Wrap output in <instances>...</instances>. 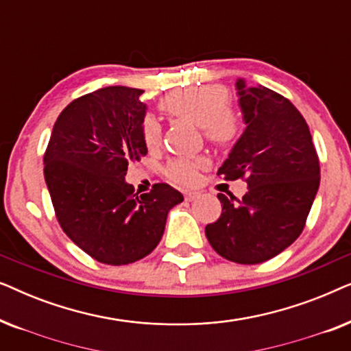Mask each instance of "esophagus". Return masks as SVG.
<instances>
[{"label": "esophagus", "instance_id": "obj_1", "mask_svg": "<svg viewBox=\"0 0 351 351\" xmlns=\"http://www.w3.org/2000/svg\"><path fill=\"white\" fill-rule=\"evenodd\" d=\"M196 198H199L198 191H186V193H185V199L186 201H195Z\"/></svg>", "mask_w": 351, "mask_h": 351}]
</instances>
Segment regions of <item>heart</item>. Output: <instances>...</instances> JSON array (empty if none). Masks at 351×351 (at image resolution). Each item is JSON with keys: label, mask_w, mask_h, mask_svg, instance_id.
<instances>
[{"label": "heart", "mask_w": 351, "mask_h": 351, "mask_svg": "<svg viewBox=\"0 0 351 351\" xmlns=\"http://www.w3.org/2000/svg\"><path fill=\"white\" fill-rule=\"evenodd\" d=\"M228 107V94L220 86H195L167 95L162 108L172 117L203 128L204 136L219 147H230L239 136V119ZM142 138L147 148H156L161 141V124L148 114L142 123ZM204 160H174L167 166L171 179L193 184Z\"/></svg>", "instance_id": "obj_1"}]
</instances>
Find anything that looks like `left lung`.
<instances>
[{
  "instance_id": "left-lung-1",
  "label": "left lung",
  "mask_w": 351,
  "mask_h": 351,
  "mask_svg": "<svg viewBox=\"0 0 351 351\" xmlns=\"http://www.w3.org/2000/svg\"><path fill=\"white\" fill-rule=\"evenodd\" d=\"M244 131L217 174L246 177L241 199L219 193L222 214L206 225L214 251L254 265L289 247L304 230L319 186V161L310 129L289 100L265 86L237 80Z\"/></svg>"
}]
</instances>
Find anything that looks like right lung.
I'll use <instances>...</instances> for the list:
<instances>
[{"label":"right lung","mask_w":351,"mask_h":351,"mask_svg":"<svg viewBox=\"0 0 351 351\" xmlns=\"http://www.w3.org/2000/svg\"><path fill=\"white\" fill-rule=\"evenodd\" d=\"M142 89L108 86L66 105L52 128L45 180L57 220L95 261L126 265L161 241L169 210L184 201L167 184L137 196L128 184L131 161L147 155Z\"/></svg>","instance_id":"1"}]
</instances>
